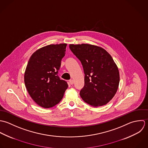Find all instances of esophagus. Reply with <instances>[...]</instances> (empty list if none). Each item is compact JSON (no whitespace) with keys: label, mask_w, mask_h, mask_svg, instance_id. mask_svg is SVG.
Returning a JSON list of instances; mask_svg holds the SVG:
<instances>
[{"label":"esophagus","mask_w":148,"mask_h":148,"mask_svg":"<svg viewBox=\"0 0 148 148\" xmlns=\"http://www.w3.org/2000/svg\"><path fill=\"white\" fill-rule=\"evenodd\" d=\"M69 84H70V85H73V83H74V82H73V80H72V79H70V80H69Z\"/></svg>","instance_id":"34e87169"}]
</instances>
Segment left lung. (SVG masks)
<instances>
[{
    "label": "left lung",
    "mask_w": 148,
    "mask_h": 148,
    "mask_svg": "<svg viewBox=\"0 0 148 148\" xmlns=\"http://www.w3.org/2000/svg\"><path fill=\"white\" fill-rule=\"evenodd\" d=\"M69 47L81 62L85 86L80 91L82 99L94 107L107 104L115 95L119 82L118 67L112 56L103 48L89 44Z\"/></svg>",
    "instance_id": "left-lung-1"
}]
</instances>
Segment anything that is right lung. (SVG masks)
I'll return each instance as SVG.
<instances>
[{
  "label": "right lung",
  "mask_w": 148,
  "mask_h": 148,
  "mask_svg": "<svg viewBox=\"0 0 148 148\" xmlns=\"http://www.w3.org/2000/svg\"><path fill=\"white\" fill-rule=\"evenodd\" d=\"M66 43L43 47L31 56L24 76L30 97L39 106L50 108L62 99L68 85L58 75Z\"/></svg>",
  "instance_id": "1"
}]
</instances>
